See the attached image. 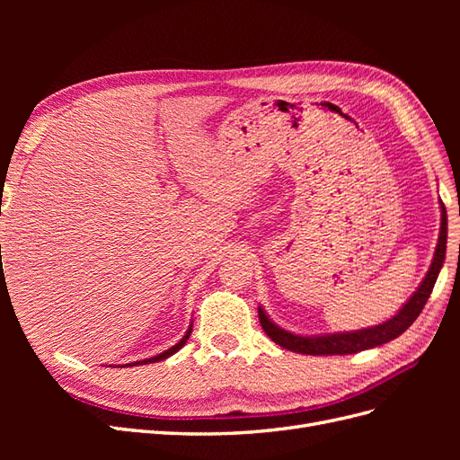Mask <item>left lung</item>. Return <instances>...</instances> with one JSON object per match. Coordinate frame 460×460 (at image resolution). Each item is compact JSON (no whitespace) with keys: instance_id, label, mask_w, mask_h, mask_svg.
<instances>
[{"instance_id":"1","label":"left lung","mask_w":460,"mask_h":460,"mask_svg":"<svg viewBox=\"0 0 460 460\" xmlns=\"http://www.w3.org/2000/svg\"><path fill=\"white\" fill-rule=\"evenodd\" d=\"M441 208V226H439V238L434 252V259H431L429 269L424 276L420 286L416 288L414 294L407 299L402 307L382 324H376L363 330H351V332H336V333H320V336H301V333L288 332L272 323V318L267 314L262 307H259V320L261 326L267 336L278 343L284 349L296 351L301 355H351L365 349H372V347L384 345L399 338L405 332L419 314L422 313L424 305L434 289V284L439 276V270L445 261V249H447V211L445 205L439 203Z\"/></svg>"}]
</instances>
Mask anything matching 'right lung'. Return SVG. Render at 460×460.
I'll return each mask as SVG.
<instances>
[{"instance_id": "add662e5", "label": "right lung", "mask_w": 460, "mask_h": 460, "mask_svg": "<svg viewBox=\"0 0 460 460\" xmlns=\"http://www.w3.org/2000/svg\"><path fill=\"white\" fill-rule=\"evenodd\" d=\"M191 326H193V323H190V326H188V330H186V333H184V338L180 340L176 345H172L171 349H166V351H163V353H159V355H155V357H149V358H144V360H136V363H128V365H122V367H137V365H149V363H159V360L169 358L171 355H174L176 351H180V349H182V347L186 345V341H188V338H190V333H191Z\"/></svg>"}]
</instances>
